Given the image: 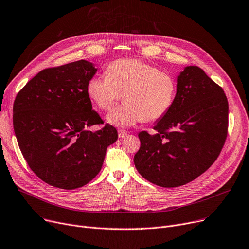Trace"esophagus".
Wrapping results in <instances>:
<instances>
[{"instance_id": "obj_1", "label": "esophagus", "mask_w": 249, "mask_h": 249, "mask_svg": "<svg viewBox=\"0 0 249 249\" xmlns=\"http://www.w3.org/2000/svg\"><path fill=\"white\" fill-rule=\"evenodd\" d=\"M128 135V132L125 131V130H118V136L119 138H124Z\"/></svg>"}]
</instances>
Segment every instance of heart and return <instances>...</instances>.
Listing matches in <instances>:
<instances>
[{
    "label": "heart",
    "mask_w": 249,
    "mask_h": 249,
    "mask_svg": "<svg viewBox=\"0 0 249 249\" xmlns=\"http://www.w3.org/2000/svg\"><path fill=\"white\" fill-rule=\"evenodd\" d=\"M89 99L102 110H109L123 97L124 104L111 110L106 121L118 128L155 121L171 109L177 93L175 77L156 67L133 58L111 62L106 75H95L87 85Z\"/></svg>",
    "instance_id": "1"
}]
</instances>
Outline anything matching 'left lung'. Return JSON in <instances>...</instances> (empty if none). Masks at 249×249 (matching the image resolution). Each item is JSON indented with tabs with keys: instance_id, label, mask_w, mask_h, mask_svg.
Segmentation results:
<instances>
[{
	"instance_id": "1",
	"label": "left lung",
	"mask_w": 249,
	"mask_h": 249,
	"mask_svg": "<svg viewBox=\"0 0 249 249\" xmlns=\"http://www.w3.org/2000/svg\"><path fill=\"white\" fill-rule=\"evenodd\" d=\"M228 127V102L222 89L198 67L177 76L168 112L155 122V134H138L134 155L138 173L152 184L175 188L197 178L217 160Z\"/></svg>"
}]
</instances>
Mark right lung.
<instances>
[{
  "instance_id": "1",
  "label": "right lung",
  "mask_w": 249,
  "mask_h": 249,
  "mask_svg": "<svg viewBox=\"0 0 249 249\" xmlns=\"http://www.w3.org/2000/svg\"><path fill=\"white\" fill-rule=\"evenodd\" d=\"M96 65L78 60L38 72L19 91L13 125L19 147L34 174L64 190L87 185L101 171L106 149L118 138L103 123L87 93Z\"/></svg>"
}]
</instances>
